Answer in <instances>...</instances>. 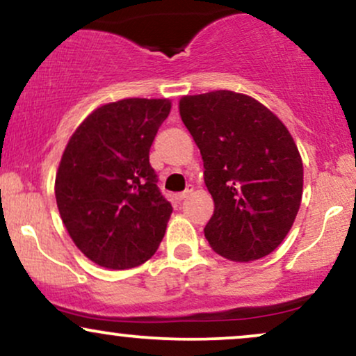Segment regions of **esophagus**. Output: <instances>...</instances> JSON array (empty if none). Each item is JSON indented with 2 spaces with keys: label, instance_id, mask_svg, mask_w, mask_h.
I'll return each instance as SVG.
<instances>
[{
  "label": "esophagus",
  "instance_id": "34e87169",
  "mask_svg": "<svg viewBox=\"0 0 356 356\" xmlns=\"http://www.w3.org/2000/svg\"><path fill=\"white\" fill-rule=\"evenodd\" d=\"M192 192H194V186H187L186 191L181 192V194H177L175 197H177V201H186L187 197H191Z\"/></svg>",
  "mask_w": 356,
  "mask_h": 356
}]
</instances>
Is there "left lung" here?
Masks as SVG:
<instances>
[{
  "label": "left lung",
  "mask_w": 356,
  "mask_h": 356,
  "mask_svg": "<svg viewBox=\"0 0 356 356\" xmlns=\"http://www.w3.org/2000/svg\"><path fill=\"white\" fill-rule=\"evenodd\" d=\"M184 125L199 147L214 214L211 248L248 263L283 243L303 195V162L283 122L263 104L229 90L186 95Z\"/></svg>",
  "instance_id": "1"
}]
</instances>
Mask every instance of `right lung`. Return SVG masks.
Here are the masks:
<instances>
[{
  "label": "right lung",
  "instance_id": "add662e5",
  "mask_svg": "<svg viewBox=\"0 0 356 356\" xmlns=\"http://www.w3.org/2000/svg\"><path fill=\"white\" fill-rule=\"evenodd\" d=\"M167 99H124L93 110L61 155L55 197L76 248L99 266L129 269L154 256L172 206L149 162Z\"/></svg>",
  "mask_w": 356,
  "mask_h": 356
}]
</instances>
